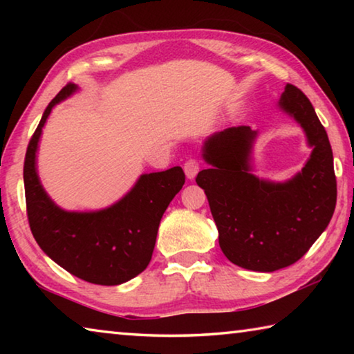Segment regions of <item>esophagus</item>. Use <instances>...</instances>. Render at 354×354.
<instances>
[{"label":"esophagus","instance_id":"obj_1","mask_svg":"<svg viewBox=\"0 0 354 354\" xmlns=\"http://www.w3.org/2000/svg\"><path fill=\"white\" fill-rule=\"evenodd\" d=\"M198 170H200V162L196 159L192 158L184 162V173L189 179H194L196 176V173H198Z\"/></svg>","mask_w":354,"mask_h":354}]
</instances>
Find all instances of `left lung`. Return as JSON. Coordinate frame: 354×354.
I'll return each mask as SVG.
<instances>
[{
  "label": "left lung",
  "instance_id": "left-lung-1",
  "mask_svg": "<svg viewBox=\"0 0 354 354\" xmlns=\"http://www.w3.org/2000/svg\"><path fill=\"white\" fill-rule=\"evenodd\" d=\"M279 107L297 120L313 147L301 171L286 183L254 176L250 159L257 133L232 127L205 142L203 158L211 169L195 178L205 189L223 254L254 272H274L301 259L326 230L337 200L333 149L310 101L287 84Z\"/></svg>",
  "mask_w": 354,
  "mask_h": 354
}]
</instances>
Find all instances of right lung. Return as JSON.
Returning a JSON list of instances; mask_svg holds the SVG:
<instances>
[{
    "label": "right lung",
    "instance_id": "add662e5",
    "mask_svg": "<svg viewBox=\"0 0 354 354\" xmlns=\"http://www.w3.org/2000/svg\"><path fill=\"white\" fill-rule=\"evenodd\" d=\"M75 91L70 82L51 100L29 140L23 167L28 220L39 247L68 273L92 284L117 286L151 261L160 218L185 175L181 167L142 175L131 192L103 211L67 212L56 206L40 184L35 153L51 109Z\"/></svg>",
    "mask_w": 354,
    "mask_h": 354
}]
</instances>
